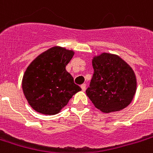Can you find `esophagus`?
I'll list each match as a JSON object with an SVG mask.
<instances>
[{"instance_id":"34e87169","label":"esophagus","mask_w":153,"mask_h":153,"mask_svg":"<svg viewBox=\"0 0 153 153\" xmlns=\"http://www.w3.org/2000/svg\"><path fill=\"white\" fill-rule=\"evenodd\" d=\"M86 87H87L86 84H82V86H81L82 91H86Z\"/></svg>"}]
</instances>
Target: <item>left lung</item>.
Masks as SVG:
<instances>
[{
    "label": "left lung",
    "mask_w": 153,
    "mask_h": 153,
    "mask_svg": "<svg viewBox=\"0 0 153 153\" xmlns=\"http://www.w3.org/2000/svg\"><path fill=\"white\" fill-rule=\"evenodd\" d=\"M92 66L94 74L86 93L95 108L110 113L128 107L136 91L131 66L118 55L108 53L95 56Z\"/></svg>",
    "instance_id": "8db88e82"
}]
</instances>
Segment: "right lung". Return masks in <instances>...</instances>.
<instances>
[{"mask_svg": "<svg viewBox=\"0 0 153 153\" xmlns=\"http://www.w3.org/2000/svg\"><path fill=\"white\" fill-rule=\"evenodd\" d=\"M74 54L73 51L53 46L29 65L22 79V90L33 110L44 115L58 114L81 91L66 70Z\"/></svg>", "mask_w": 153, "mask_h": 153, "instance_id": "right-lung-1", "label": "right lung"}]
</instances>
